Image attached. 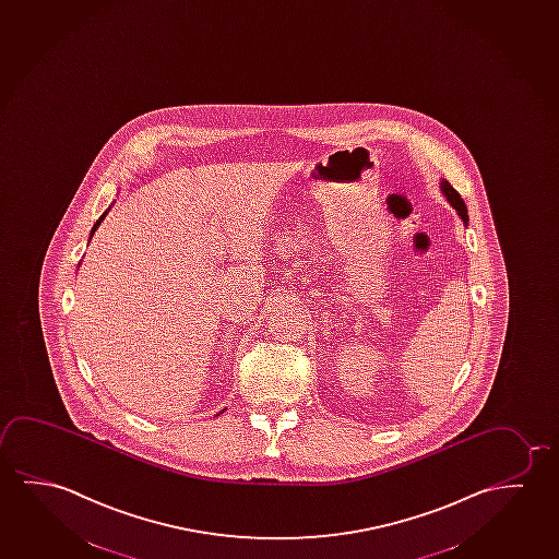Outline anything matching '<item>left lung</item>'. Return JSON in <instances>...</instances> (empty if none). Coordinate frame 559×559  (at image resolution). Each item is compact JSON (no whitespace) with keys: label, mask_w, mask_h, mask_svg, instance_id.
Instances as JSON below:
<instances>
[{"label":"left lung","mask_w":559,"mask_h":559,"mask_svg":"<svg viewBox=\"0 0 559 559\" xmlns=\"http://www.w3.org/2000/svg\"><path fill=\"white\" fill-rule=\"evenodd\" d=\"M440 192L444 194L448 203L452 205L453 210L457 211V215L463 221V225L467 227V223H469V215H467V207H465V202L462 200V195L457 194V190L448 182V180H440Z\"/></svg>","instance_id":"1"}]
</instances>
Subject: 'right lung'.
<instances>
[{"label": "right lung", "mask_w": 559, "mask_h": 559, "mask_svg": "<svg viewBox=\"0 0 559 559\" xmlns=\"http://www.w3.org/2000/svg\"><path fill=\"white\" fill-rule=\"evenodd\" d=\"M111 205H114V203H111ZM111 205H109V207H107L106 213H104V215H102V217L97 218L96 225H94V227H92V233H90V238H92V236H94V233H96V228L99 227V225H102V221H104V218H106L107 213H109V210H111Z\"/></svg>", "instance_id": "right-lung-1"}]
</instances>
